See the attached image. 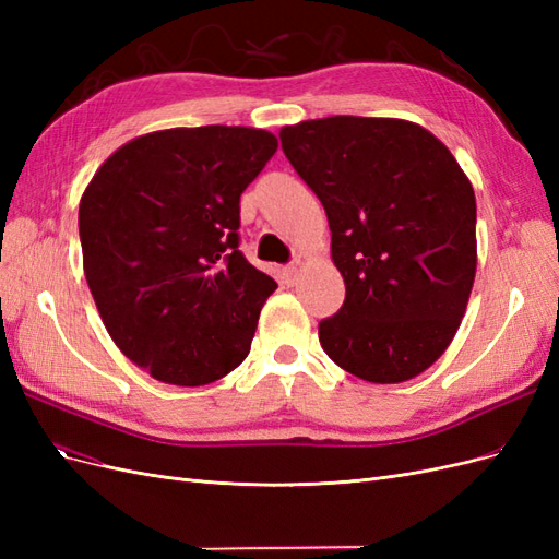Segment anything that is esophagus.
<instances>
[{
    "mask_svg": "<svg viewBox=\"0 0 559 559\" xmlns=\"http://www.w3.org/2000/svg\"><path fill=\"white\" fill-rule=\"evenodd\" d=\"M298 265H300V261H294V263H289L286 267H282V275H284V282H286V284H294V282H296V277H298Z\"/></svg>",
    "mask_w": 559,
    "mask_h": 559,
    "instance_id": "esophagus-1",
    "label": "esophagus"
}]
</instances>
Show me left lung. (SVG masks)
I'll list each match as a JSON object with an SVG mask.
<instances>
[{
    "label": "left lung",
    "mask_w": 559,
    "mask_h": 559,
    "mask_svg": "<svg viewBox=\"0 0 559 559\" xmlns=\"http://www.w3.org/2000/svg\"><path fill=\"white\" fill-rule=\"evenodd\" d=\"M329 216L345 302L319 343L347 373L405 382L452 343L476 280V193L450 148L401 118L329 116L280 130Z\"/></svg>",
    "instance_id": "1"
}]
</instances>
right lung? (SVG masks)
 <instances>
[{
	"label": "right lung",
	"instance_id": "right-lung-1",
	"mask_svg": "<svg viewBox=\"0 0 559 559\" xmlns=\"http://www.w3.org/2000/svg\"><path fill=\"white\" fill-rule=\"evenodd\" d=\"M273 132L173 128L123 144L79 205L83 273L116 347L151 378L210 384L238 368L273 277L240 245V195Z\"/></svg>",
	"mask_w": 559,
	"mask_h": 559
}]
</instances>
